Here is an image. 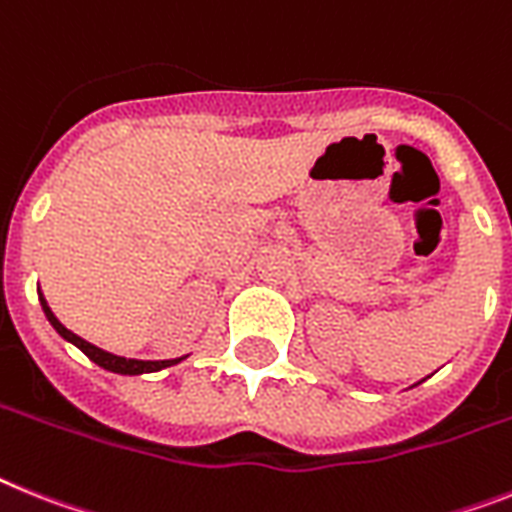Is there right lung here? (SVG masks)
<instances>
[{
  "label": "right lung",
  "mask_w": 512,
  "mask_h": 512,
  "mask_svg": "<svg viewBox=\"0 0 512 512\" xmlns=\"http://www.w3.org/2000/svg\"><path fill=\"white\" fill-rule=\"evenodd\" d=\"M38 302H41V309H44L46 320L51 322V328L57 330V333L64 338V341H70L72 346H77V349H80L85 356H88L90 362H96L98 367L109 369V372H114V375H145V372H161V369L174 367V364H179V362H182V359H187V356H179V359H161V362H145V359H127V356H117V354H111V351H103V349H98V346H93V343L85 341V338L75 336L72 330L64 328L62 322L57 320V315L51 312L49 304H46V299H44V294H41V291H38Z\"/></svg>",
  "instance_id": "1"
}]
</instances>
